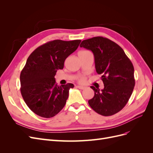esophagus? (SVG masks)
<instances>
[{
    "label": "esophagus",
    "instance_id": "esophagus-1",
    "mask_svg": "<svg viewBox=\"0 0 153 153\" xmlns=\"http://www.w3.org/2000/svg\"><path fill=\"white\" fill-rule=\"evenodd\" d=\"M76 87H77V88H78V89H81V90H84V89H85V87H84V86H81V85H77V86H76Z\"/></svg>",
    "mask_w": 153,
    "mask_h": 153
}]
</instances>
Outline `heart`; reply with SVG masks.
I'll return each instance as SVG.
<instances>
[{"label":"heart","instance_id":"heart-1","mask_svg":"<svg viewBox=\"0 0 153 153\" xmlns=\"http://www.w3.org/2000/svg\"><path fill=\"white\" fill-rule=\"evenodd\" d=\"M85 80H86V78H85V76H80V78H79V81H80V82H82V83L84 82L85 81Z\"/></svg>","mask_w":153,"mask_h":153}]
</instances>
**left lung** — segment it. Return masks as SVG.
I'll list each match as a JSON object with an SVG mask.
<instances>
[{
	"mask_svg": "<svg viewBox=\"0 0 153 153\" xmlns=\"http://www.w3.org/2000/svg\"><path fill=\"white\" fill-rule=\"evenodd\" d=\"M80 47L93 53L96 72L104 84L102 90L91 87L94 96L89 105L103 116L119 112L128 103L135 84L132 62L120 46L103 37L84 40Z\"/></svg>",
	"mask_w": 153,
	"mask_h": 153,
	"instance_id": "left-lung-1",
	"label": "left lung"
}]
</instances>
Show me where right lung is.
Listing matches in <instances>:
<instances>
[{"label":"right lung","mask_w":153,"mask_h":153,"mask_svg":"<svg viewBox=\"0 0 153 153\" xmlns=\"http://www.w3.org/2000/svg\"><path fill=\"white\" fill-rule=\"evenodd\" d=\"M81 40L48 41L34 50L20 73V91L28 107L45 118L57 115L65 106L73 84L59 86L55 80L66 59L77 49Z\"/></svg>","instance_id":"obj_1"}]
</instances>
